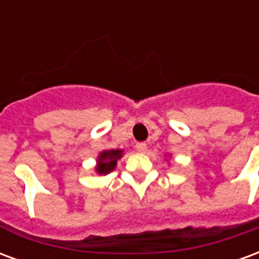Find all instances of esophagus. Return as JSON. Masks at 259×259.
I'll list each match as a JSON object with an SVG mask.
<instances>
[{"mask_svg": "<svg viewBox=\"0 0 259 259\" xmlns=\"http://www.w3.org/2000/svg\"><path fill=\"white\" fill-rule=\"evenodd\" d=\"M136 150L139 152H144L147 150V144L146 143H137L136 144Z\"/></svg>", "mask_w": 259, "mask_h": 259, "instance_id": "34e87169", "label": "esophagus"}]
</instances>
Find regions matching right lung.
Returning a JSON list of instances; mask_svg holds the SVG:
<instances>
[{"instance_id":"right-lung-1","label":"right lung","mask_w":259,"mask_h":259,"mask_svg":"<svg viewBox=\"0 0 259 259\" xmlns=\"http://www.w3.org/2000/svg\"><path fill=\"white\" fill-rule=\"evenodd\" d=\"M123 157V150H104L97 157V165L94 170L100 176L111 174L113 169L116 168L118 159Z\"/></svg>"}]
</instances>
